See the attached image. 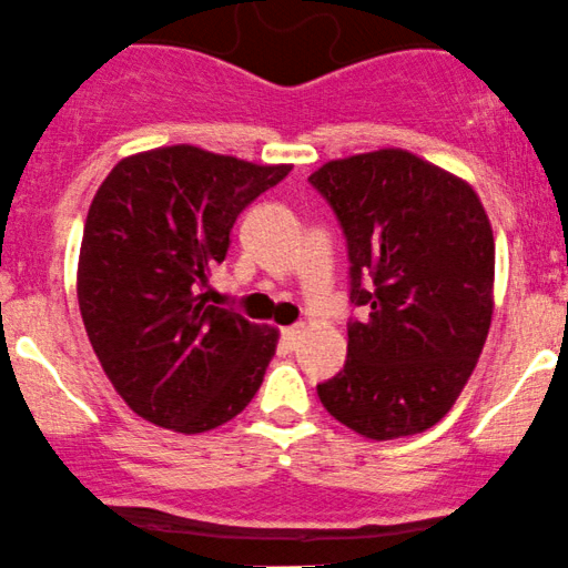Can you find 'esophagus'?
Masks as SVG:
<instances>
[{
	"mask_svg": "<svg viewBox=\"0 0 568 568\" xmlns=\"http://www.w3.org/2000/svg\"><path fill=\"white\" fill-rule=\"evenodd\" d=\"M301 335H303L301 324H292V327H284L282 329V346L290 348V352H292V348H295L297 343H301Z\"/></svg>",
	"mask_w": 568,
	"mask_h": 568,
	"instance_id": "34e87169",
	"label": "esophagus"
}]
</instances>
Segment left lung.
<instances>
[{
    "label": "left lung",
    "mask_w": 568,
    "mask_h": 568,
    "mask_svg": "<svg viewBox=\"0 0 568 568\" xmlns=\"http://www.w3.org/2000/svg\"><path fill=\"white\" fill-rule=\"evenodd\" d=\"M348 250L346 365L316 386L329 416L369 439L418 435L456 403L488 337L494 233L467 182L405 150L308 176Z\"/></svg>",
    "instance_id": "left-lung-1"
}]
</instances>
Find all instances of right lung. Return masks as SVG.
Here are the masks:
<instances>
[{"label":"right lung","instance_id":"obj_1","mask_svg":"<svg viewBox=\"0 0 568 568\" xmlns=\"http://www.w3.org/2000/svg\"><path fill=\"white\" fill-rule=\"evenodd\" d=\"M292 165L176 144L120 161L88 209L78 265L85 333L133 413L199 435L239 416L276 329L206 303L209 276L250 203Z\"/></svg>","mask_w":568,"mask_h":568}]
</instances>
